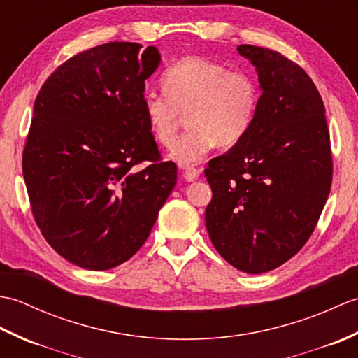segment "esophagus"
I'll list each match as a JSON object with an SVG mask.
<instances>
[{"label": "esophagus", "mask_w": 358, "mask_h": 358, "mask_svg": "<svg viewBox=\"0 0 358 358\" xmlns=\"http://www.w3.org/2000/svg\"><path fill=\"white\" fill-rule=\"evenodd\" d=\"M200 173H201L200 169H196V167H194V166H187V167H185L183 177L187 181H195V180L200 178Z\"/></svg>", "instance_id": "obj_1"}]
</instances>
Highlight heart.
<instances>
[{
  "mask_svg": "<svg viewBox=\"0 0 358 358\" xmlns=\"http://www.w3.org/2000/svg\"><path fill=\"white\" fill-rule=\"evenodd\" d=\"M164 94L146 92L143 110L162 146L177 140L183 117L189 131L172 150L180 163H195L214 146L232 148L252 126L260 90L246 71L201 57L180 59L162 77Z\"/></svg>",
  "mask_w": 358,
  "mask_h": 358,
  "instance_id": "b5f03b06",
  "label": "heart"
}]
</instances>
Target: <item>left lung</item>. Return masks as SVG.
<instances>
[{
	"mask_svg": "<svg viewBox=\"0 0 358 358\" xmlns=\"http://www.w3.org/2000/svg\"><path fill=\"white\" fill-rule=\"evenodd\" d=\"M262 96L245 138L204 169L206 227L218 254L243 272L278 268L313 235L332 183L324 104L309 75L280 52L241 44Z\"/></svg>",
	"mask_w": 358,
	"mask_h": 358,
	"instance_id": "obj_1",
	"label": "left lung"
}]
</instances>
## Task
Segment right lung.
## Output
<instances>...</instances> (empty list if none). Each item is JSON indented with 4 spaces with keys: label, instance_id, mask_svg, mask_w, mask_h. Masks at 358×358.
<instances>
[{
    "label": "right lung",
    "instance_id": "obj_1",
    "mask_svg": "<svg viewBox=\"0 0 358 358\" xmlns=\"http://www.w3.org/2000/svg\"><path fill=\"white\" fill-rule=\"evenodd\" d=\"M158 64L154 45L100 44L58 66L36 95L22 150L30 208L45 241L80 268L127 262L177 183L143 110Z\"/></svg>",
    "mask_w": 358,
    "mask_h": 358
}]
</instances>
